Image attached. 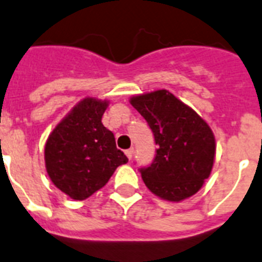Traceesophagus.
<instances>
[{"instance_id":"1","label":"esophagus","mask_w":262,"mask_h":262,"mask_svg":"<svg viewBox=\"0 0 262 262\" xmlns=\"http://www.w3.org/2000/svg\"><path fill=\"white\" fill-rule=\"evenodd\" d=\"M125 154H126V157H128L129 159H132V157H133V147H130V149L125 150Z\"/></svg>"}]
</instances>
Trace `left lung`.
Returning <instances> with one entry per match:
<instances>
[{
  "mask_svg": "<svg viewBox=\"0 0 262 262\" xmlns=\"http://www.w3.org/2000/svg\"><path fill=\"white\" fill-rule=\"evenodd\" d=\"M129 101L146 120L158 145L153 163L140 170L146 187L161 199L177 203L196 194L215 161L210 125L167 90L136 95Z\"/></svg>",
  "mask_w": 262,
  "mask_h": 262,
  "instance_id": "8db88e82",
  "label": "left lung"
}]
</instances>
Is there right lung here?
I'll list each match as a JSON object with an SVG mask.
<instances>
[{"mask_svg": "<svg viewBox=\"0 0 262 262\" xmlns=\"http://www.w3.org/2000/svg\"><path fill=\"white\" fill-rule=\"evenodd\" d=\"M108 100L85 97L62 118L45 145L50 179L74 200L104 187L120 165L128 162L115 136L101 122Z\"/></svg>", "mask_w": 262, "mask_h": 262, "instance_id": "obj_1", "label": "right lung"}]
</instances>
